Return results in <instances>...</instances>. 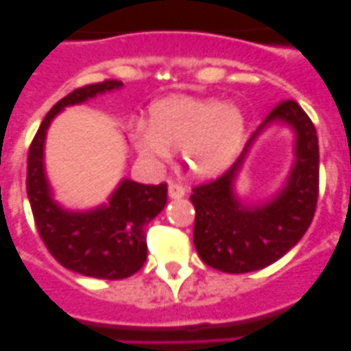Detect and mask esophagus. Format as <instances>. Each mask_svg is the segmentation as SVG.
<instances>
[{
  "label": "esophagus",
  "instance_id": "obj_1",
  "mask_svg": "<svg viewBox=\"0 0 351 351\" xmlns=\"http://www.w3.org/2000/svg\"><path fill=\"white\" fill-rule=\"evenodd\" d=\"M185 186L183 185H180V183H176V182H171L168 185V193H169V197L171 198H182V197H185Z\"/></svg>",
  "mask_w": 351,
  "mask_h": 351
}]
</instances>
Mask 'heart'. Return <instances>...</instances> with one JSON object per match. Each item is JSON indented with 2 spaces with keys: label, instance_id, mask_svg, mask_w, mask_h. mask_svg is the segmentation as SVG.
Wrapping results in <instances>:
<instances>
[{
  "label": "heart",
  "instance_id": "heart-1",
  "mask_svg": "<svg viewBox=\"0 0 351 351\" xmlns=\"http://www.w3.org/2000/svg\"><path fill=\"white\" fill-rule=\"evenodd\" d=\"M246 119L234 105L217 98L171 97L149 110V127H137L134 146L141 158L161 165L171 147H183V159L193 175L214 178L241 153Z\"/></svg>",
  "mask_w": 351,
  "mask_h": 351
}]
</instances>
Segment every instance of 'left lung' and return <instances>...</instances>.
Masks as SVG:
<instances>
[{
	"instance_id": "left-lung-1",
	"label": "left lung",
	"mask_w": 351,
	"mask_h": 351,
	"mask_svg": "<svg viewBox=\"0 0 351 351\" xmlns=\"http://www.w3.org/2000/svg\"><path fill=\"white\" fill-rule=\"evenodd\" d=\"M271 121H285L296 130V162L286 189L274 201L246 208L235 198L232 183L252 141ZM317 195L316 127L297 101L284 100L268 113L228 171L192 189L193 243L198 256L226 274H247L275 263L306 234L316 212Z\"/></svg>"
}]
</instances>
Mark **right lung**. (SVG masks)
Instances as JSON below:
<instances>
[{
    "instance_id": "right-lung-1",
    "label": "right lung",
    "mask_w": 351,
    "mask_h": 351,
    "mask_svg": "<svg viewBox=\"0 0 351 351\" xmlns=\"http://www.w3.org/2000/svg\"><path fill=\"white\" fill-rule=\"evenodd\" d=\"M122 86L117 80L76 88L42 120L27 161V193L40 239L49 253L84 277L120 280L141 270L147 258L146 226L165 208L168 186L122 180L108 204L90 212H69L51 197L44 173V141L52 119L67 105L83 104L98 93Z\"/></svg>"
}]
</instances>
